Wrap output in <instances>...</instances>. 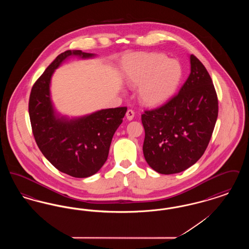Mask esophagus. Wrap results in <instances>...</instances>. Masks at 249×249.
<instances>
[{"instance_id": "obj_1", "label": "esophagus", "mask_w": 249, "mask_h": 249, "mask_svg": "<svg viewBox=\"0 0 249 249\" xmlns=\"http://www.w3.org/2000/svg\"><path fill=\"white\" fill-rule=\"evenodd\" d=\"M134 111L133 110H131V109H129L128 111H127V113H126V117H127V119L128 120H132L133 118H134Z\"/></svg>"}]
</instances>
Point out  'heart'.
Returning <instances> with one entry per match:
<instances>
[{"label":"heart","instance_id":"heart-1","mask_svg":"<svg viewBox=\"0 0 249 249\" xmlns=\"http://www.w3.org/2000/svg\"><path fill=\"white\" fill-rule=\"evenodd\" d=\"M123 71L128 83L139 87V99L147 107H159L169 101L183 74L178 61L160 53L130 56L123 64Z\"/></svg>","mask_w":249,"mask_h":249}]
</instances>
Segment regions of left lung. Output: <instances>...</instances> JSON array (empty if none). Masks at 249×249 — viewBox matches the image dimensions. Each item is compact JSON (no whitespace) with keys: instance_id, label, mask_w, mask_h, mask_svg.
Masks as SVG:
<instances>
[{"instance_id":"left-lung-1","label":"left lung","mask_w":249,"mask_h":249,"mask_svg":"<svg viewBox=\"0 0 249 249\" xmlns=\"http://www.w3.org/2000/svg\"><path fill=\"white\" fill-rule=\"evenodd\" d=\"M218 101L209 72L190 55V73L178 94L161 107L144 110L142 152L162 175L178 174L196 163L210 142Z\"/></svg>"}]
</instances>
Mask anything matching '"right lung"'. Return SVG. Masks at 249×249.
<instances>
[{
	"label": "right lung",
	"instance_id": "add662e5",
	"mask_svg": "<svg viewBox=\"0 0 249 249\" xmlns=\"http://www.w3.org/2000/svg\"><path fill=\"white\" fill-rule=\"evenodd\" d=\"M71 55L84 59L94 56L81 50L59 54L34 84L29 115L36 143L48 161L72 178H89L107 161L113 135L127 107L104 109L71 120L57 118L49 94L50 79L55 69Z\"/></svg>",
	"mask_w": 249,
	"mask_h": 249
}]
</instances>
